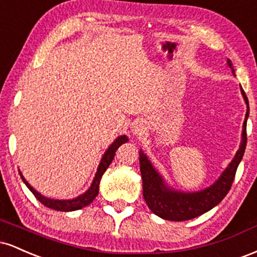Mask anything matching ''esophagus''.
<instances>
[{"label":"esophagus","instance_id":"34e87169","mask_svg":"<svg viewBox=\"0 0 257 257\" xmlns=\"http://www.w3.org/2000/svg\"><path fill=\"white\" fill-rule=\"evenodd\" d=\"M144 129V125L143 123L140 122V120H135L134 123H133V126H132V131L134 134H140L141 132H143Z\"/></svg>","mask_w":257,"mask_h":257}]
</instances>
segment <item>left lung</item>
Instances as JSON below:
<instances>
[{"label":"left lung","mask_w":257,"mask_h":257,"mask_svg":"<svg viewBox=\"0 0 257 257\" xmlns=\"http://www.w3.org/2000/svg\"><path fill=\"white\" fill-rule=\"evenodd\" d=\"M227 66L231 69L234 75L233 64L229 59H227ZM245 104L247 105V111L245 119L243 123V132H241V143L234 158L232 159L228 167L223 170L221 176L213 185L206 187L205 190L198 192H180L173 188L168 187L163 178L157 173V170L147 158V156L140 150V172L143 178V193L147 206L153 214L162 217L164 220L170 221H186L194 219L199 215L206 213L226 197L228 191L231 190L233 180H234L235 172L239 166L244 151L246 147V120L249 117V101L241 89Z\"/></svg>","instance_id":"left-lung-1"}]
</instances>
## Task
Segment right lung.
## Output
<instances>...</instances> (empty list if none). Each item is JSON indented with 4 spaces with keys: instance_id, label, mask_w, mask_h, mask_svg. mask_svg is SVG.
Returning <instances> with one entry per match:
<instances>
[{
    "instance_id": "add662e5",
    "label": "right lung",
    "mask_w": 257,
    "mask_h": 257,
    "mask_svg": "<svg viewBox=\"0 0 257 257\" xmlns=\"http://www.w3.org/2000/svg\"><path fill=\"white\" fill-rule=\"evenodd\" d=\"M128 141V138L126 135H120L116 139V140L112 143V145L106 150V152L102 156L101 161H100V164L98 167V170H96L95 176H94L93 182H91L90 187L88 188V191H85L83 194L81 196L76 197L73 199H63V200H59V199H51V198H47V197L42 196L41 193H38L36 190H35L32 186L26 181L23 174L19 172L20 174V178H22L24 184L28 186L29 190L34 193V196L42 203L43 205H46L47 208H51L53 210H58V211H73V210H79V209L84 208V206L89 205L91 202H93L94 198L98 196L99 193V184H100V180H101V176L104 175V173L106 172L108 166L111 164L112 159L114 158V155H116V151L118 150V147Z\"/></svg>"
}]
</instances>
